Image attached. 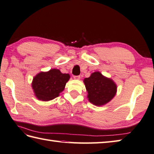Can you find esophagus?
<instances>
[{
    "label": "esophagus",
    "mask_w": 154,
    "mask_h": 154,
    "mask_svg": "<svg viewBox=\"0 0 154 154\" xmlns=\"http://www.w3.org/2000/svg\"><path fill=\"white\" fill-rule=\"evenodd\" d=\"M73 78L75 79H77V80H79V79H80V78H81V77L79 76V75H77V76H74L73 77Z\"/></svg>",
    "instance_id": "obj_1"
}]
</instances>
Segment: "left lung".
<instances>
[{
    "label": "left lung",
    "instance_id": "obj_1",
    "mask_svg": "<svg viewBox=\"0 0 154 154\" xmlns=\"http://www.w3.org/2000/svg\"><path fill=\"white\" fill-rule=\"evenodd\" d=\"M90 103L96 106H102L112 99L117 93V85L111 79L100 72L95 71L83 80Z\"/></svg>",
    "mask_w": 154,
    "mask_h": 154
}]
</instances>
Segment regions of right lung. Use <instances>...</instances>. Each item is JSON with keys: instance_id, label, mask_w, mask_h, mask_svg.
Segmentation results:
<instances>
[{"instance_id": "right-lung-1", "label": "right lung", "mask_w": 154, "mask_h": 154, "mask_svg": "<svg viewBox=\"0 0 154 154\" xmlns=\"http://www.w3.org/2000/svg\"><path fill=\"white\" fill-rule=\"evenodd\" d=\"M69 79V74L62 73L59 69H51L49 71H42L36 75L31 86L38 100L48 101L58 97Z\"/></svg>"}]
</instances>
